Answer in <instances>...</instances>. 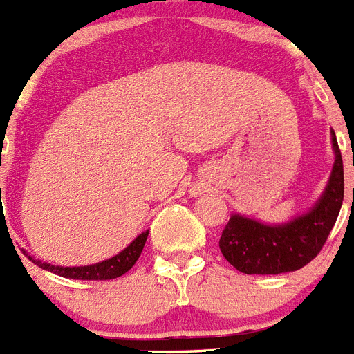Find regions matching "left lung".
I'll use <instances>...</instances> for the list:
<instances>
[{"label":"left lung","mask_w":354,"mask_h":354,"mask_svg":"<svg viewBox=\"0 0 354 354\" xmlns=\"http://www.w3.org/2000/svg\"><path fill=\"white\" fill-rule=\"evenodd\" d=\"M335 165L328 188L310 213L285 225H263L232 214L220 236L223 258L243 274H285L303 268L315 258L328 240L344 201V165L337 136L331 132Z\"/></svg>","instance_id":"1"}]
</instances>
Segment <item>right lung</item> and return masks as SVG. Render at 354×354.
<instances>
[{"label":"right lung","instance_id":"obj_1","mask_svg":"<svg viewBox=\"0 0 354 354\" xmlns=\"http://www.w3.org/2000/svg\"><path fill=\"white\" fill-rule=\"evenodd\" d=\"M148 238V231L141 232L140 236L132 241L131 245L127 247L125 250H122L120 254H116L114 258L105 259L102 263L96 265H87V267H55V265H48L37 261V259H32V263L39 265L41 268L48 272H53L57 276L69 277V279H114V277L123 276L125 272L131 270L134 267V263L138 261V258L141 256V250L145 247V241Z\"/></svg>","mask_w":354,"mask_h":354}]
</instances>
